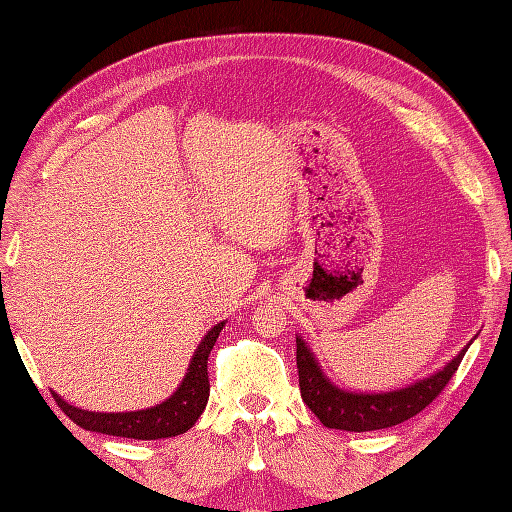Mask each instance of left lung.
I'll list each match as a JSON object with an SVG mask.
<instances>
[{
	"instance_id": "8db88e82",
	"label": "left lung",
	"mask_w": 512,
	"mask_h": 512,
	"mask_svg": "<svg viewBox=\"0 0 512 512\" xmlns=\"http://www.w3.org/2000/svg\"><path fill=\"white\" fill-rule=\"evenodd\" d=\"M469 345L453 361L444 365L440 372L429 378H422L409 387L383 391V394H363V391L356 394V391H345L336 387L323 374V369L317 358H314L308 343L301 336H297L301 398L328 429L361 433L394 427V424L416 416L424 407L431 405L433 398L440 396V391L449 385L453 374L458 372Z\"/></svg>"
}]
</instances>
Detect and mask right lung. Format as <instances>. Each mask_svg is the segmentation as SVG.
<instances>
[{
	"mask_svg": "<svg viewBox=\"0 0 512 512\" xmlns=\"http://www.w3.org/2000/svg\"><path fill=\"white\" fill-rule=\"evenodd\" d=\"M224 328V321L213 325V328L204 334L198 350H195L187 374H184L180 387L173 394L160 402L156 407L140 409V411H118V413H101V411H88L68 405L59 394L52 396L57 405L63 409L74 424L88 429L107 433V436L116 438H134V440H160V438H173L180 433L189 431L195 420L202 416V411L209 402V354Z\"/></svg>",
	"mask_w": 512,
	"mask_h": 512,
	"instance_id": "obj_1",
	"label": "right lung"
}]
</instances>
